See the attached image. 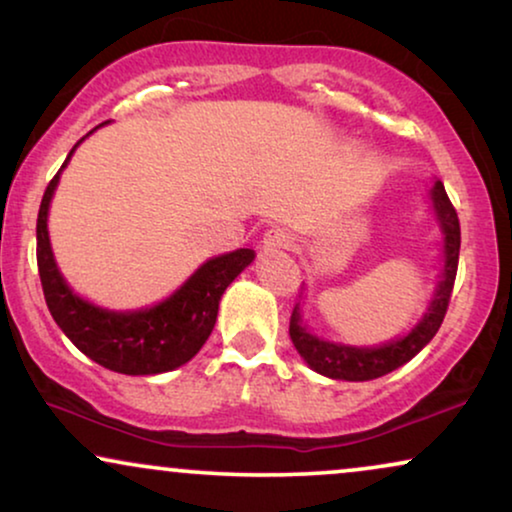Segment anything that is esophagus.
Wrapping results in <instances>:
<instances>
[{"label": "esophagus", "instance_id": "esophagus-1", "mask_svg": "<svg viewBox=\"0 0 512 512\" xmlns=\"http://www.w3.org/2000/svg\"><path fill=\"white\" fill-rule=\"evenodd\" d=\"M291 247H293V235L284 228H270L261 240L263 254H277V251L291 249Z\"/></svg>", "mask_w": 512, "mask_h": 512}]
</instances>
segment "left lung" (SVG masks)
Segmentation results:
<instances>
[{"mask_svg": "<svg viewBox=\"0 0 512 512\" xmlns=\"http://www.w3.org/2000/svg\"><path fill=\"white\" fill-rule=\"evenodd\" d=\"M429 205L433 219H436V226L440 230V258H443V270H440V279L436 289H433L429 305H426V312L405 335H398V338L382 342V345L359 347L326 340L321 338V335L312 333L303 319V303H296L291 314L289 335L293 340V347H296V352L300 354V359H303L314 373L345 382L377 380V377L387 375L391 370L401 368L403 363L415 359V356L433 340V335L438 333V328L445 319L447 303H450L454 277H457L461 230L457 212H454L452 202L447 198L445 186L440 179H433V184L429 188ZM303 291H300V300H303Z\"/></svg>", "mask_w": 512, "mask_h": 512, "instance_id": "obj_1", "label": "left lung"}]
</instances>
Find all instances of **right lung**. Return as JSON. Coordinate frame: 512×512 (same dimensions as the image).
Masks as SVG:
<instances>
[{
  "label": "right lung",
  "mask_w": 512,
  "mask_h": 512,
  "mask_svg": "<svg viewBox=\"0 0 512 512\" xmlns=\"http://www.w3.org/2000/svg\"><path fill=\"white\" fill-rule=\"evenodd\" d=\"M102 125L107 123H100L97 128ZM95 130H90L88 135H93ZM83 139L74 144L60 172L46 186L39 207L37 263L48 312L60 331L74 342V347L100 366L123 375L167 373L184 366L200 352L216 324L223 291L244 268L254 263L256 251L235 249L207 258L177 291L160 303L139 310H109L81 298L67 284L55 263L51 237H48V212H51L55 188L60 184V174Z\"/></svg>",
  "instance_id": "1"
}]
</instances>
